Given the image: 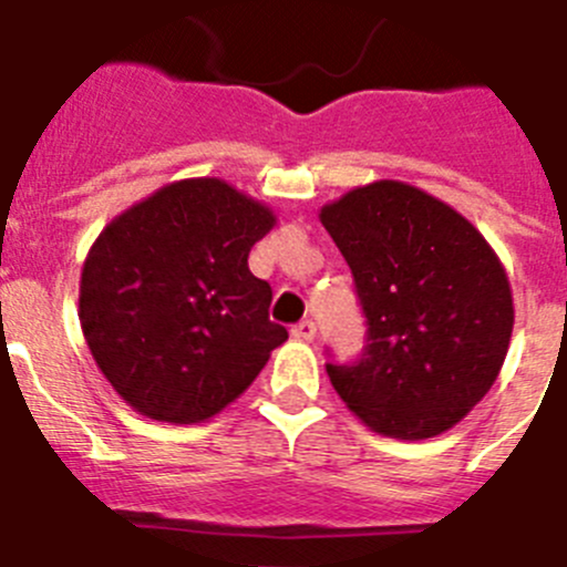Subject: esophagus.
Returning a JSON list of instances; mask_svg holds the SVG:
<instances>
[{"label": "esophagus", "mask_w": 567, "mask_h": 567, "mask_svg": "<svg viewBox=\"0 0 567 567\" xmlns=\"http://www.w3.org/2000/svg\"><path fill=\"white\" fill-rule=\"evenodd\" d=\"M292 337L300 339V342H315L317 337V326L311 320H300L298 326L292 328Z\"/></svg>", "instance_id": "1"}]
</instances>
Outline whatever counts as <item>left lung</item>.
Listing matches in <instances>:
<instances>
[{"mask_svg": "<svg viewBox=\"0 0 567 567\" xmlns=\"http://www.w3.org/2000/svg\"><path fill=\"white\" fill-rule=\"evenodd\" d=\"M368 317L355 364H326L350 412L395 440L454 429L509 350L506 269L460 212L401 181L355 186L320 208Z\"/></svg>", "mask_w": 567, "mask_h": 567, "instance_id": "1", "label": "left lung"}]
</instances>
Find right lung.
<instances>
[{
	"mask_svg": "<svg viewBox=\"0 0 567 567\" xmlns=\"http://www.w3.org/2000/svg\"><path fill=\"white\" fill-rule=\"evenodd\" d=\"M275 214L219 177L161 186L102 228L80 275L96 368L138 414L199 423L256 381L289 339L247 267Z\"/></svg>",
	"mask_w": 567,
	"mask_h": 567,
	"instance_id": "obj_1",
	"label": "right lung"
}]
</instances>
